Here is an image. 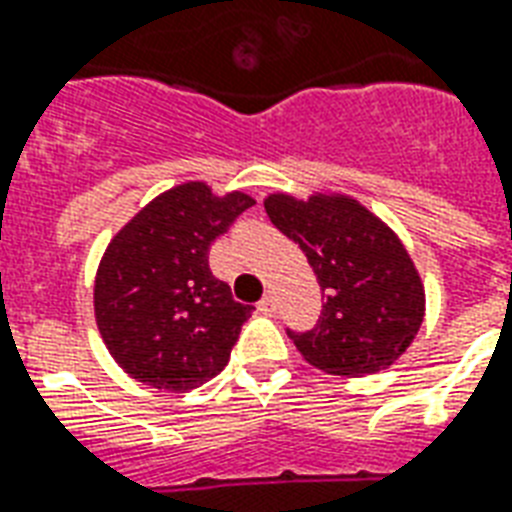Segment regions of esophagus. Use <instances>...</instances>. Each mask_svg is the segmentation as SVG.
<instances>
[{
	"label": "esophagus",
	"instance_id": "34e87169",
	"mask_svg": "<svg viewBox=\"0 0 512 512\" xmlns=\"http://www.w3.org/2000/svg\"><path fill=\"white\" fill-rule=\"evenodd\" d=\"M259 310H261V313L272 315V313H275V310H278V302H275V297H272V294H267V297H264L259 302Z\"/></svg>",
	"mask_w": 512,
	"mask_h": 512
}]
</instances>
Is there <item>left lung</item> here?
<instances>
[{
    "instance_id": "1",
    "label": "left lung",
    "mask_w": 512,
    "mask_h": 512,
    "mask_svg": "<svg viewBox=\"0 0 512 512\" xmlns=\"http://www.w3.org/2000/svg\"><path fill=\"white\" fill-rule=\"evenodd\" d=\"M270 221L313 267L324 307L310 329H286L313 367L372 375L407 351L424 321V286L386 224L353 199L270 197Z\"/></svg>"
}]
</instances>
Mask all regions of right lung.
Instances as JSON below:
<instances>
[{
	"mask_svg": "<svg viewBox=\"0 0 512 512\" xmlns=\"http://www.w3.org/2000/svg\"><path fill=\"white\" fill-rule=\"evenodd\" d=\"M253 199L186 183L153 199L110 242L94 288L96 326L132 378L188 391L224 370L253 307L210 270V245Z\"/></svg>",
	"mask_w": 512,
	"mask_h": 512,
	"instance_id": "right-lung-1",
	"label": "right lung"
}]
</instances>
